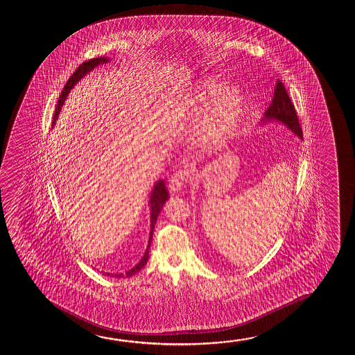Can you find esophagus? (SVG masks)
<instances>
[{
    "label": "esophagus",
    "instance_id": "obj_1",
    "mask_svg": "<svg viewBox=\"0 0 355 355\" xmlns=\"http://www.w3.org/2000/svg\"><path fill=\"white\" fill-rule=\"evenodd\" d=\"M187 177H188V172L183 170L177 171L175 173L172 175L170 184H168V188H170V191L172 194H178L180 190L183 189L185 182H187Z\"/></svg>",
    "mask_w": 355,
    "mask_h": 355
}]
</instances>
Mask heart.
Returning <instances> with one entry per match:
<instances>
[{
  "instance_id": "heart-1",
  "label": "heart",
  "mask_w": 355,
  "mask_h": 355,
  "mask_svg": "<svg viewBox=\"0 0 355 355\" xmlns=\"http://www.w3.org/2000/svg\"><path fill=\"white\" fill-rule=\"evenodd\" d=\"M196 114L210 112L201 122L202 146L216 150L235 136L243 121L246 101L238 87H229L216 78H205L196 91Z\"/></svg>"
}]
</instances>
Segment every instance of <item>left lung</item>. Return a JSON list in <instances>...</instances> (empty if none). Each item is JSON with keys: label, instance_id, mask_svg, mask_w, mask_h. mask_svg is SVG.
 <instances>
[{"label": "left lung", "instance_id": "left-lung-1", "mask_svg": "<svg viewBox=\"0 0 355 355\" xmlns=\"http://www.w3.org/2000/svg\"><path fill=\"white\" fill-rule=\"evenodd\" d=\"M272 121L282 122V125H285L293 135H296L297 137L303 139L302 128L298 122L296 110L292 104L291 99L287 94L284 83L280 80L275 85L272 103L264 112L259 125H264V123Z\"/></svg>", "mask_w": 355, "mask_h": 355}]
</instances>
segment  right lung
Wrapping results in <instances>:
<instances>
[{"mask_svg":"<svg viewBox=\"0 0 355 355\" xmlns=\"http://www.w3.org/2000/svg\"><path fill=\"white\" fill-rule=\"evenodd\" d=\"M109 60H110V59L107 58H107H105V57H99V58L91 59V60L81 64V65L75 70V73L71 75V78H69L68 83L64 86L62 94H60V97H59L58 104H57L55 112H54L52 127H54L55 121L58 120L59 114H60V110H62L64 102H65V99L68 97L70 91L73 89V86H75L81 78H85L86 73L92 71L93 69L96 68V67H99V65H102V64L107 63ZM168 198H170V196H168V191L166 189L165 180H157L155 185H154V188L151 190L150 200H149V205H150V234H149V243H148V248H146V252H144V256L141 257V261L137 263L135 267L131 268L130 270H127L125 274H122L121 272V274H115V275H114V274H110V272H104V275L115 277H132V275L137 274V272L141 270V268L146 266V262H148V258H149V248H150L151 239H153V233H154L156 219H157V216L160 214L161 209L164 207V205H165L166 201L168 200Z\"/></svg>","mask_w":355,"mask_h":355,"instance_id":"add662e5","label":"right lung"}]
</instances>
